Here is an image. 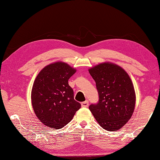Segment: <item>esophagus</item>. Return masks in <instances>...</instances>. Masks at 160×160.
<instances>
[{
	"instance_id": "esophagus-1",
	"label": "esophagus",
	"mask_w": 160,
	"mask_h": 160,
	"mask_svg": "<svg viewBox=\"0 0 160 160\" xmlns=\"http://www.w3.org/2000/svg\"><path fill=\"white\" fill-rule=\"evenodd\" d=\"M81 106L82 107H85V108H87L89 106V102L88 101H85V102H83L81 103Z\"/></svg>"
}]
</instances>
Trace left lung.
Wrapping results in <instances>:
<instances>
[{"label":"left lung","instance_id":"1","mask_svg":"<svg viewBox=\"0 0 160 160\" xmlns=\"http://www.w3.org/2000/svg\"><path fill=\"white\" fill-rule=\"evenodd\" d=\"M96 81L97 103L89 107L98 124L109 131L119 130L131 118L135 106V92L130 77L122 68L103 62L89 69Z\"/></svg>","mask_w":160,"mask_h":160}]
</instances>
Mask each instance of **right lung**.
<instances>
[{
  "label": "right lung",
  "instance_id": "add662e5",
  "mask_svg": "<svg viewBox=\"0 0 160 160\" xmlns=\"http://www.w3.org/2000/svg\"><path fill=\"white\" fill-rule=\"evenodd\" d=\"M75 72L68 64L57 62L45 67L36 77L32 89V106L46 126L54 129L64 127L81 108L68 83Z\"/></svg>",
  "mask_w": 160,
  "mask_h": 160
}]
</instances>
